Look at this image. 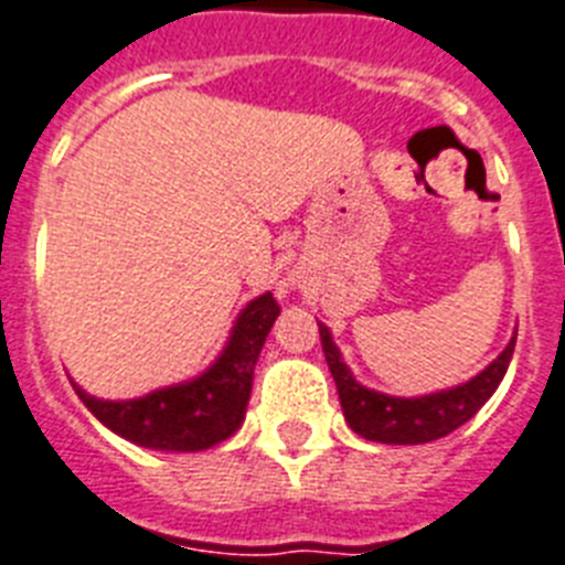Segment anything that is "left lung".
I'll use <instances>...</instances> for the list:
<instances>
[{
    "instance_id": "8db88e82",
    "label": "left lung",
    "mask_w": 565,
    "mask_h": 565,
    "mask_svg": "<svg viewBox=\"0 0 565 565\" xmlns=\"http://www.w3.org/2000/svg\"><path fill=\"white\" fill-rule=\"evenodd\" d=\"M317 326H320L322 354H326V363H329L331 377L337 383L345 423L351 426V431H356L365 440L388 443V446H420V443L440 440L455 428H460L462 423H469L503 383L505 369L512 363L514 340H518V331H514L509 345L480 374H475L466 383L420 394V397H394V394L374 392V388L356 383L354 371L342 360L329 326H322V322H317Z\"/></svg>"
}]
</instances>
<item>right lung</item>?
Returning <instances> with one entry per match:
<instances>
[{
    "mask_svg": "<svg viewBox=\"0 0 565 565\" xmlns=\"http://www.w3.org/2000/svg\"><path fill=\"white\" fill-rule=\"evenodd\" d=\"M277 317L271 291L259 294L236 315L225 349L209 369L142 397L103 399L76 383L74 388L96 420L125 440L153 451H202L243 426L254 365Z\"/></svg>",
    "mask_w": 565,
    "mask_h": 565,
    "instance_id": "add662e5",
    "label": "right lung"
}]
</instances>
